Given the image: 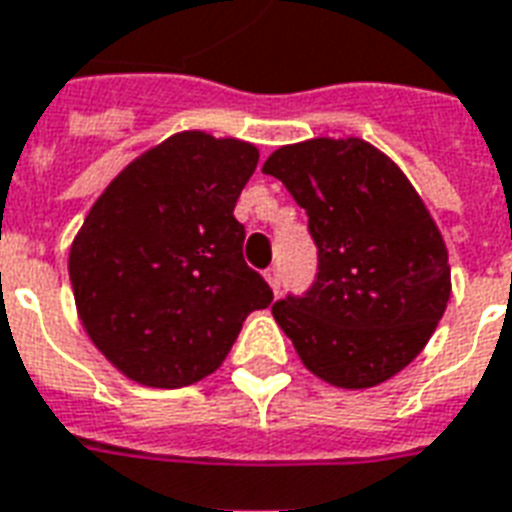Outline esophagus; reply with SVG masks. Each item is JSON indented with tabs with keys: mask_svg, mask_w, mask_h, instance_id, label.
I'll list each match as a JSON object with an SVG mask.
<instances>
[{
	"mask_svg": "<svg viewBox=\"0 0 512 512\" xmlns=\"http://www.w3.org/2000/svg\"><path fill=\"white\" fill-rule=\"evenodd\" d=\"M264 278H267V283H270V288L278 294V288H280V270L278 267H270V270L264 272Z\"/></svg>",
	"mask_w": 512,
	"mask_h": 512,
	"instance_id": "1",
	"label": "esophagus"
}]
</instances>
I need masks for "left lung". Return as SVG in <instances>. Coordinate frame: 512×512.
Masks as SVG:
<instances>
[{
    "label": "left lung",
    "mask_w": 512,
    "mask_h": 512,
    "mask_svg": "<svg viewBox=\"0 0 512 512\" xmlns=\"http://www.w3.org/2000/svg\"><path fill=\"white\" fill-rule=\"evenodd\" d=\"M261 172L283 180L318 245L305 297L272 315L315 378L372 388L405 370L451 299L448 248L405 172L359 137L283 145Z\"/></svg>",
    "instance_id": "1"
}]
</instances>
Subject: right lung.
<instances>
[{
  "instance_id": "1",
  "label": "right lung",
  "mask_w": 512,
  "mask_h": 512,
  "mask_svg": "<svg viewBox=\"0 0 512 512\" xmlns=\"http://www.w3.org/2000/svg\"><path fill=\"white\" fill-rule=\"evenodd\" d=\"M259 148L188 129L126 164L69 248L91 343L142 386L180 388L224 364L242 321L272 302L234 218Z\"/></svg>"
}]
</instances>
